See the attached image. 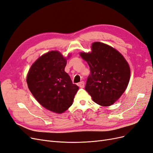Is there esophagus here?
Listing matches in <instances>:
<instances>
[{
  "label": "esophagus",
  "mask_w": 153,
  "mask_h": 153,
  "mask_svg": "<svg viewBox=\"0 0 153 153\" xmlns=\"http://www.w3.org/2000/svg\"><path fill=\"white\" fill-rule=\"evenodd\" d=\"M78 86H79L80 88H84V86H85V84H84V82H80L79 84H78Z\"/></svg>",
  "instance_id": "1"
}]
</instances>
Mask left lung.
Instances as JSON below:
<instances>
[{
    "label": "left lung",
    "mask_w": 153,
    "mask_h": 153,
    "mask_svg": "<svg viewBox=\"0 0 153 153\" xmlns=\"http://www.w3.org/2000/svg\"><path fill=\"white\" fill-rule=\"evenodd\" d=\"M91 50V52L80 53L91 71L85 89L96 103L108 106L114 104L127 88L130 68L123 55L108 45L94 42Z\"/></svg>",
    "instance_id": "8db88e82"
}]
</instances>
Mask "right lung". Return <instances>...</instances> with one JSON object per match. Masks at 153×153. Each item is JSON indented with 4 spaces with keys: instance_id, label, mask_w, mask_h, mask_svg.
I'll list each match as a JSON object with an SVG mask.
<instances>
[{
    "instance_id": "add662e5",
    "label": "right lung",
    "mask_w": 153,
    "mask_h": 153,
    "mask_svg": "<svg viewBox=\"0 0 153 153\" xmlns=\"http://www.w3.org/2000/svg\"><path fill=\"white\" fill-rule=\"evenodd\" d=\"M66 63V58L59 52L50 51L36 60L27 76V85L35 99L55 113H63L70 107L79 89L64 71Z\"/></svg>"
}]
</instances>
